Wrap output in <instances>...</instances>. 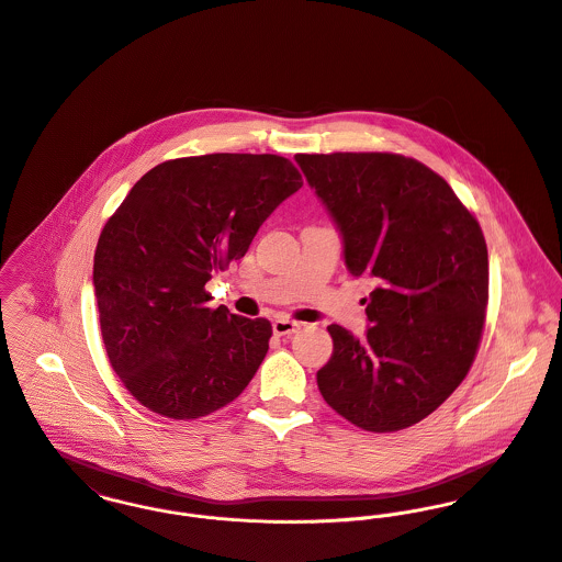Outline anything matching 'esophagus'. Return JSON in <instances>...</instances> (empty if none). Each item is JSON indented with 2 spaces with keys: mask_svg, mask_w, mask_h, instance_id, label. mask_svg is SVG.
<instances>
[{
  "mask_svg": "<svg viewBox=\"0 0 562 562\" xmlns=\"http://www.w3.org/2000/svg\"><path fill=\"white\" fill-rule=\"evenodd\" d=\"M302 329V323L291 321V318H276L273 321V334L276 336H291L297 334Z\"/></svg>",
  "mask_w": 562,
  "mask_h": 562,
  "instance_id": "1",
  "label": "esophagus"
}]
</instances>
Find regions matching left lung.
<instances>
[{"label":"left lung","instance_id":"8db88e82","mask_svg":"<svg viewBox=\"0 0 562 562\" xmlns=\"http://www.w3.org/2000/svg\"><path fill=\"white\" fill-rule=\"evenodd\" d=\"M342 237L351 276L374 282L360 340H334L316 383L331 409L374 434L407 429L470 371L490 297L487 244L450 186L390 153L295 155Z\"/></svg>","mask_w":562,"mask_h":562}]
</instances>
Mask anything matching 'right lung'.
Returning <instances> with one entry per match:
<instances>
[{"mask_svg":"<svg viewBox=\"0 0 562 562\" xmlns=\"http://www.w3.org/2000/svg\"><path fill=\"white\" fill-rule=\"evenodd\" d=\"M302 186L278 155L183 157L146 172L108 220L92 271L99 323L112 369L144 407L191 420L246 390L271 323L206 308L204 284Z\"/></svg>","mask_w":562,"mask_h":562,"instance_id":"obj_1","label":"right lung"}]
</instances>
